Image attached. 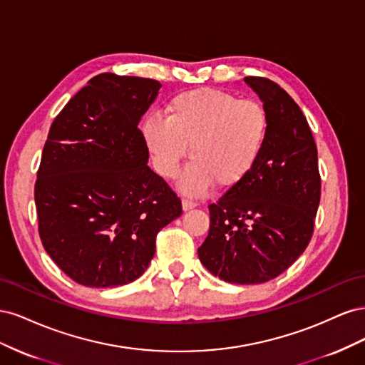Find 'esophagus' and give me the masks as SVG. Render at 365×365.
I'll return each mask as SVG.
<instances>
[{
	"label": "esophagus",
	"mask_w": 365,
	"mask_h": 365,
	"mask_svg": "<svg viewBox=\"0 0 365 365\" xmlns=\"http://www.w3.org/2000/svg\"><path fill=\"white\" fill-rule=\"evenodd\" d=\"M197 205V202L192 201V200H182V210L184 212H187V210H192Z\"/></svg>",
	"instance_id": "1"
}]
</instances>
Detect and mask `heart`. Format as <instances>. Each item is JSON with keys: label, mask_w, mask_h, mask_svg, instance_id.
I'll return each instance as SVG.
<instances>
[{"label": "heart", "mask_w": 365, "mask_h": 365, "mask_svg": "<svg viewBox=\"0 0 365 365\" xmlns=\"http://www.w3.org/2000/svg\"><path fill=\"white\" fill-rule=\"evenodd\" d=\"M165 113L168 118L146 117L141 132L165 180L176 178L190 148L192 163L180 180L184 193L200 196L213 182L230 189L256 168L269 132L268 113L259 102L197 88L173 97Z\"/></svg>", "instance_id": "1"}]
</instances>
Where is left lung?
I'll list each match as a JSON object with an SVG mask.
<instances>
[{"instance_id":"obj_1","label":"left lung","mask_w":365,"mask_h":365,"mask_svg":"<svg viewBox=\"0 0 365 365\" xmlns=\"http://www.w3.org/2000/svg\"><path fill=\"white\" fill-rule=\"evenodd\" d=\"M269 117L262 155L244 181L208 205L201 263L228 283L272 280L311 242L322 196L317 145L294 98L264 77H245Z\"/></svg>"}]
</instances>
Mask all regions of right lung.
<instances>
[{
  "mask_svg": "<svg viewBox=\"0 0 365 365\" xmlns=\"http://www.w3.org/2000/svg\"><path fill=\"white\" fill-rule=\"evenodd\" d=\"M161 83L98 74L54 118L35 184L39 236L76 283L114 288L138 279L181 200L148 165L138 129Z\"/></svg>",
  "mask_w": 365,
  "mask_h": 365,
  "instance_id": "add662e5",
  "label": "right lung"
}]
</instances>
